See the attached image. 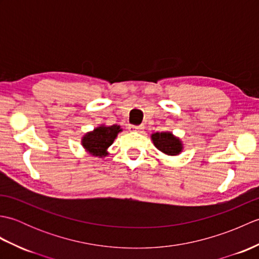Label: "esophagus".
Returning <instances> with one entry per match:
<instances>
[{"instance_id":"1","label":"esophagus","mask_w":259,"mask_h":259,"mask_svg":"<svg viewBox=\"0 0 259 259\" xmlns=\"http://www.w3.org/2000/svg\"><path fill=\"white\" fill-rule=\"evenodd\" d=\"M128 129H129V131H138V130L144 129V125H133V124H130L128 126Z\"/></svg>"}]
</instances>
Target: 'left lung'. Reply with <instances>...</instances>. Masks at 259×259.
I'll use <instances>...</instances> for the list:
<instances>
[{"mask_svg": "<svg viewBox=\"0 0 259 259\" xmlns=\"http://www.w3.org/2000/svg\"><path fill=\"white\" fill-rule=\"evenodd\" d=\"M151 140L157 149L167 156H178L184 150V142L171 131L153 133Z\"/></svg>", "mask_w": 259, "mask_h": 259, "instance_id": "8db88e82", "label": "left lung"}]
</instances>
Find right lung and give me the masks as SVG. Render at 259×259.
<instances>
[{"label":"right lung","instance_id":"add662e5","mask_svg":"<svg viewBox=\"0 0 259 259\" xmlns=\"http://www.w3.org/2000/svg\"><path fill=\"white\" fill-rule=\"evenodd\" d=\"M121 131L122 128L119 124H100L82 137L81 145L90 156L104 158L109 155L108 148L113 144Z\"/></svg>","mask_w":259,"mask_h":259}]
</instances>
